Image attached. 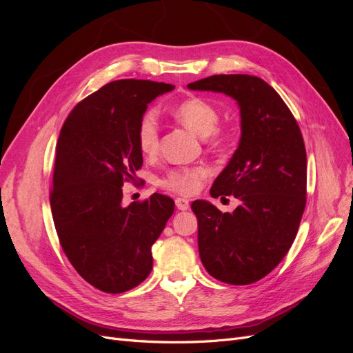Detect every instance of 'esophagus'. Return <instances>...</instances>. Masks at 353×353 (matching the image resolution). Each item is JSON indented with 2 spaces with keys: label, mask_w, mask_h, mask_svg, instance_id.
Wrapping results in <instances>:
<instances>
[{
  "label": "esophagus",
  "mask_w": 353,
  "mask_h": 353,
  "mask_svg": "<svg viewBox=\"0 0 353 353\" xmlns=\"http://www.w3.org/2000/svg\"><path fill=\"white\" fill-rule=\"evenodd\" d=\"M175 205H176V208H178L179 210H187V209L190 208L188 200H187V199H181V197H178V199L175 200Z\"/></svg>",
  "instance_id": "obj_1"
}]
</instances>
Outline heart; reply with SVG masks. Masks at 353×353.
Instances as JSON below:
<instances>
[{
	"instance_id": "b5f03b06",
	"label": "heart",
	"mask_w": 353,
	"mask_h": 353,
	"mask_svg": "<svg viewBox=\"0 0 353 353\" xmlns=\"http://www.w3.org/2000/svg\"><path fill=\"white\" fill-rule=\"evenodd\" d=\"M176 119L199 137H208L209 148L215 152H225L231 145V137L218 128L221 113L215 104L206 99L191 97L179 103L175 112ZM138 147L145 156H156L160 148V130L157 117L153 112H147L137 130ZM209 175L205 166H181L168 170L159 179V187L170 193L191 196L200 190L203 181Z\"/></svg>"
}]
</instances>
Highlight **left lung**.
Segmentation results:
<instances>
[{
    "label": "left lung",
    "mask_w": 353,
    "mask_h": 353,
    "mask_svg": "<svg viewBox=\"0 0 353 353\" xmlns=\"http://www.w3.org/2000/svg\"><path fill=\"white\" fill-rule=\"evenodd\" d=\"M239 101L241 138L212 197L234 196L240 206L222 213L205 200L191 209L199 223V253L222 283L259 281L290 250L306 206V150L293 113L270 83L252 74H213L188 83Z\"/></svg>",
    "instance_id": "8db88e82"
}]
</instances>
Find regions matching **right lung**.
<instances>
[{
    "label": "right lung",
    "mask_w": 353,
    "mask_h": 353,
    "mask_svg": "<svg viewBox=\"0 0 353 353\" xmlns=\"http://www.w3.org/2000/svg\"><path fill=\"white\" fill-rule=\"evenodd\" d=\"M174 85L141 79L105 83L74 105L56 147L50 205L59 241L82 279L104 293L141 284L152 245L172 216L163 194L122 206V187L143 166L137 130L157 95Z\"/></svg>",
    "instance_id": "right-lung-1"
}]
</instances>
